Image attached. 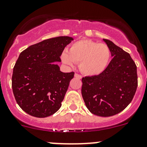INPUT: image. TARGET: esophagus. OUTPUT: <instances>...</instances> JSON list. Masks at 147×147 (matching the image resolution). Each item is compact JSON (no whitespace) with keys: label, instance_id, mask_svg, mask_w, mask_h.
Returning <instances> with one entry per match:
<instances>
[{"label":"esophagus","instance_id":"34e87169","mask_svg":"<svg viewBox=\"0 0 147 147\" xmlns=\"http://www.w3.org/2000/svg\"><path fill=\"white\" fill-rule=\"evenodd\" d=\"M75 78H78V79H81V76H80V75H78V74H75Z\"/></svg>","mask_w":147,"mask_h":147}]
</instances>
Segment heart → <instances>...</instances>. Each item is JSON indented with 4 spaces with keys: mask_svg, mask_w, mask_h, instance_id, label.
Listing matches in <instances>:
<instances>
[{
    "mask_svg": "<svg viewBox=\"0 0 147 147\" xmlns=\"http://www.w3.org/2000/svg\"><path fill=\"white\" fill-rule=\"evenodd\" d=\"M111 58L108 45L90 39L77 41L61 53L64 64L72 66L79 63V69L86 76H96L105 70Z\"/></svg>",
    "mask_w": 147,
    "mask_h": 147,
    "instance_id": "1",
    "label": "heart"
}]
</instances>
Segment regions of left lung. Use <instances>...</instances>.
Returning <instances> with one entry per match:
<instances>
[{
    "instance_id": "8db88e82",
    "label": "left lung",
    "mask_w": 147,
    "mask_h": 147,
    "mask_svg": "<svg viewBox=\"0 0 147 147\" xmlns=\"http://www.w3.org/2000/svg\"><path fill=\"white\" fill-rule=\"evenodd\" d=\"M102 40L113 59L100 75L82 78L81 93L91 113L107 117L120 113L131 102L138 86V77L130 55L111 41Z\"/></svg>"
}]
</instances>
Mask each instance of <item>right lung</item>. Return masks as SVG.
Masks as SVG:
<instances>
[{
  "mask_svg": "<svg viewBox=\"0 0 147 147\" xmlns=\"http://www.w3.org/2000/svg\"><path fill=\"white\" fill-rule=\"evenodd\" d=\"M71 36L51 38L22 51L13 69L12 90L19 106L28 114L45 118L61 106L74 72H62L58 63Z\"/></svg>",
  "mask_w": 147,
  "mask_h": 147,
  "instance_id": "right-lung-1",
  "label": "right lung"
}]
</instances>
